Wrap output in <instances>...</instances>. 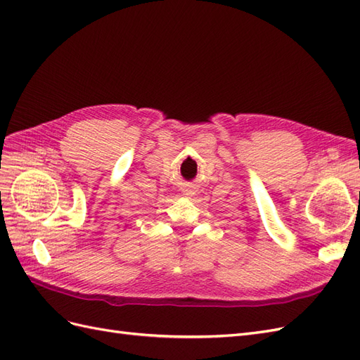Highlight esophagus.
Instances as JSON below:
<instances>
[{
  "instance_id": "1",
  "label": "esophagus",
  "mask_w": 360,
  "mask_h": 360,
  "mask_svg": "<svg viewBox=\"0 0 360 360\" xmlns=\"http://www.w3.org/2000/svg\"><path fill=\"white\" fill-rule=\"evenodd\" d=\"M183 195H184V197H192V195H195V189L193 188H184Z\"/></svg>"
}]
</instances>
